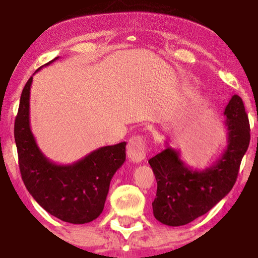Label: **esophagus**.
Returning a JSON list of instances; mask_svg holds the SVG:
<instances>
[{"mask_svg": "<svg viewBox=\"0 0 258 258\" xmlns=\"http://www.w3.org/2000/svg\"><path fill=\"white\" fill-rule=\"evenodd\" d=\"M146 139L143 137H133L130 139L127 145V156L131 161L135 164L141 163L146 158Z\"/></svg>", "mask_w": 258, "mask_h": 258, "instance_id": "1", "label": "esophagus"}]
</instances>
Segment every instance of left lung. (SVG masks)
I'll list each match as a JSON object with an SVG mask.
<instances>
[{"label":"left lung","instance_id":"left-lung-1","mask_svg":"<svg viewBox=\"0 0 258 258\" xmlns=\"http://www.w3.org/2000/svg\"><path fill=\"white\" fill-rule=\"evenodd\" d=\"M228 145L214 165L194 169L180 152L166 142V149L149 159L156 176L154 216L169 226L185 225L206 214L223 199L237 180L250 141V127L242 99L234 94L224 109Z\"/></svg>","mask_w":258,"mask_h":258}]
</instances>
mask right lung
<instances>
[{"mask_svg":"<svg viewBox=\"0 0 258 258\" xmlns=\"http://www.w3.org/2000/svg\"><path fill=\"white\" fill-rule=\"evenodd\" d=\"M32 82L33 76L21 93L15 120V141L21 178L33 198L51 215L73 224L89 223L103 211L111 178L126 159V142L101 147L69 165L51 161L38 148L30 130Z\"/></svg>","mask_w":258,"mask_h":258,"instance_id":"obj_1","label":"right lung"}]
</instances>
